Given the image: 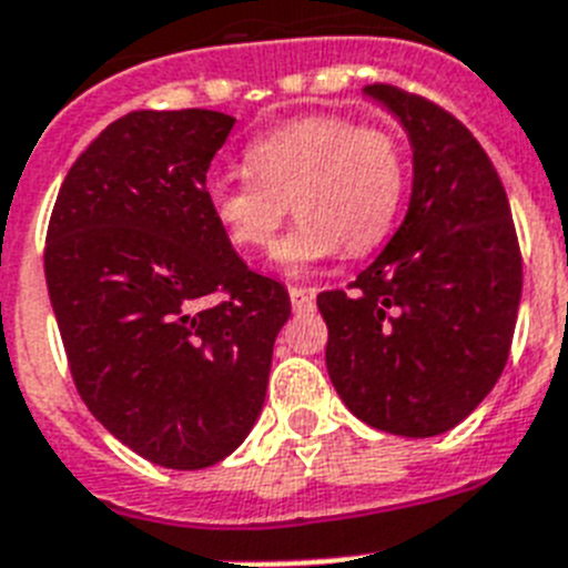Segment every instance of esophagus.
I'll use <instances>...</instances> for the list:
<instances>
[{"instance_id":"obj_1","label":"esophagus","mask_w":568,"mask_h":568,"mask_svg":"<svg viewBox=\"0 0 568 568\" xmlns=\"http://www.w3.org/2000/svg\"><path fill=\"white\" fill-rule=\"evenodd\" d=\"M288 297H291V308L297 314L303 312H314V288H297V285H291L288 288Z\"/></svg>"}]
</instances>
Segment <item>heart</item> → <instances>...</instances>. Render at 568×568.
I'll list each match as a JSON object with an SVG mask.
<instances>
[{
	"instance_id": "heart-1",
	"label": "heart",
	"mask_w": 568,
	"mask_h": 568,
	"mask_svg": "<svg viewBox=\"0 0 568 568\" xmlns=\"http://www.w3.org/2000/svg\"><path fill=\"white\" fill-rule=\"evenodd\" d=\"M248 176L209 182V205L240 251L274 245L285 216H300L277 248L285 274L366 254L388 234L406 185L400 145L383 128L317 113L274 128L245 151Z\"/></svg>"
}]
</instances>
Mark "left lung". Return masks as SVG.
Segmentation results:
<instances>
[{"label": "left lung", "mask_w": 568, "mask_h": 568, "mask_svg": "<svg viewBox=\"0 0 568 568\" xmlns=\"http://www.w3.org/2000/svg\"><path fill=\"white\" fill-rule=\"evenodd\" d=\"M412 142V200L348 291H323L325 366L368 426L434 437L466 420L509 359L523 263L509 196L460 120L394 85L363 88Z\"/></svg>", "instance_id": "8db88e82"}]
</instances>
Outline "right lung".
Here are the masks:
<instances>
[{
    "instance_id": "right-lung-1",
    "label": "right lung",
    "mask_w": 568,
    "mask_h": 568,
    "mask_svg": "<svg viewBox=\"0 0 568 568\" xmlns=\"http://www.w3.org/2000/svg\"><path fill=\"white\" fill-rule=\"evenodd\" d=\"M234 122L125 113L73 162L48 225V294L79 397L131 452L180 471L248 437L291 314L285 285L251 271L211 214L205 174Z\"/></svg>"
}]
</instances>
